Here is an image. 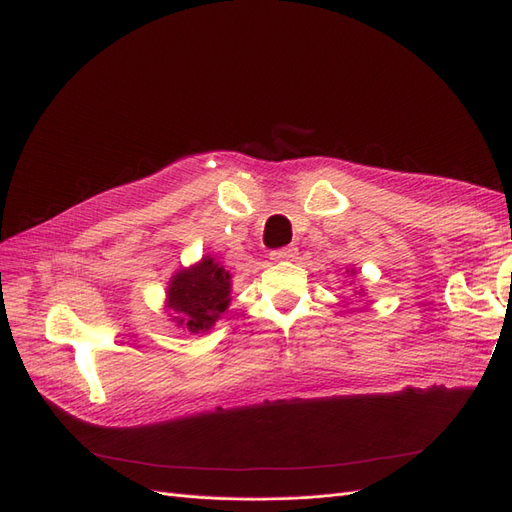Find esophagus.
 Instances as JSON below:
<instances>
[{
  "mask_svg": "<svg viewBox=\"0 0 512 512\" xmlns=\"http://www.w3.org/2000/svg\"><path fill=\"white\" fill-rule=\"evenodd\" d=\"M297 254H299L297 245H286V247H280V250H273L271 260H292L297 258Z\"/></svg>",
  "mask_w": 512,
  "mask_h": 512,
  "instance_id": "esophagus-1",
  "label": "esophagus"
}]
</instances>
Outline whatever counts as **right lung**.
Masks as SVG:
<instances>
[{"label": "right lung", "instance_id": "add662e5", "mask_svg": "<svg viewBox=\"0 0 512 512\" xmlns=\"http://www.w3.org/2000/svg\"><path fill=\"white\" fill-rule=\"evenodd\" d=\"M230 275L213 258H203L198 267L175 275L168 288V307L177 322L192 333L207 331L228 305Z\"/></svg>", "mask_w": 512, "mask_h": 512}]
</instances>
